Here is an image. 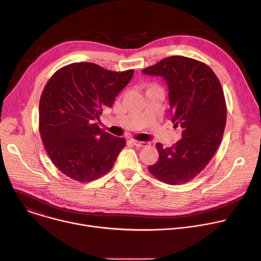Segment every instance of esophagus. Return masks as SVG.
<instances>
[{
	"label": "esophagus",
	"instance_id": "esophagus-1",
	"mask_svg": "<svg viewBox=\"0 0 261 261\" xmlns=\"http://www.w3.org/2000/svg\"><path fill=\"white\" fill-rule=\"evenodd\" d=\"M131 143L135 146V147H138V148H145V147H149L151 144L148 143V141H139V140H131Z\"/></svg>",
	"mask_w": 261,
	"mask_h": 261
}]
</instances>
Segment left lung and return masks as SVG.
<instances>
[{
	"instance_id": "left-lung-1",
	"label": "left lung",
	"mask_w": 261,
	"mask_h": 261,
	"mask_svg": "<svg viewBox=\"0 0 261 261\" xmlns=\"http://www.w3.org/2000/svg\"><path fill=\"white\" fill-rule=\"evenodd\" d=\"M143 73L167 82L172 122L183 129L172 147L156 144L159 158L148 170L164 183H186L204 170L222 141L227 107L221 82L207 64L184 56L164 58Z\"/></svg>"
}]
</instances>
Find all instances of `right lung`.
Listing matches in <instances>:
<instances>
[{"label":"right lung","mask_w":261,"mask_h":261,"mask_svg":"<svg viewBox=\"0 0 261 261\" xmlns=\"http://www.w3.org/2000/svg\"><path fill=\"white\" fill-rule=\"evenodd\" d=\"M134 70L112 72L90 62L58 69L39 100V133L55 167L70 179L90 182L107 174L125 148L96 123L103 108L131 80Z\"/></svg>","instance_id":"add662e5"}]
</instances>
